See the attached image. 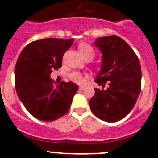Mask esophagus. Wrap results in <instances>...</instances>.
Masks as SVG:
<instances>
[{
  "label": "esophagus",
  "mask_w": 158,
  "mask_h": 158,
  "mask_svg": "<svg viewBox=\"0 0 158 158\" xmlns=\"http://www.w3.org/2000/svg\"><path fill=\"white\" fill-rule=\"evenodd\" d=\"M85 89V86H84V85H81V86H79V89H80V90H84Z\"/></svg>",
  "instance_id": "obj_1"
}]
</instances>
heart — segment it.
I'll use <instances>...</instances> for the list:
<instances>
[{
    "mask_svg": "<svg viewBox=\"0 0 158 158\" xmlns=\"http://www.w3.org/2000/svg\"><path fill=\"white\" fill-rule=\"evenodd\" d=\"M79 50L84 58L88 56H92L93 58L94 55H95V51H94V49L92 48V46L89 45L88 44H85V43H82V44H79ZM85 76L86 77L87 75L83 76L82 73L77 71H75L70 73L69 78L70 80L76 82V83L82 84L85 81Z\"/></svg>",
    "mask_w": 158,
    "mask_h": 158,
    "instance_id": "obj_1",
    "label": "heart"
}]
</instances>
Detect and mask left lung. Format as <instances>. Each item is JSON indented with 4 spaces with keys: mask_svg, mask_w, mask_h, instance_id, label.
<instances>
[{
    "mask_svg": "<svg viewBox=\"0 0 158 158\" xmlns=\"http://www.w3.org/2000/svg\"><path fill=\"white\" fill-rule=\"evenodd\" d=\"M102 53L101 71L95 82L108 88L95 89L89 101L92 112L101 120L115 122L128 115L141 88V69L138 56L118 36H102L94 43Z\"/></svg>",
    "mask_w": 158,
    "mask_h": 158,
    "instance_id": "obj_1",
    "label": "left lung"
}]
</instances>
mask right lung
<instances>
[{
	"label": "right lung",
	"mask_w": 158,
	"mask_h": 158,
	"mask_svg": "<svg viewBox=\"0 0 158 158\" xmlns=\"http://www.w3.org/2000/svg\"><path fill=\"white\" fill-rule=\"evenodd\" d=\"M74 39L47 38L33 41L22 50L14 70L16 91L26 109L36 118L52 122L69 111L79 86L71 82L55 85L50 79Z\"/></svg>",
	"instance_id": "right-lung-1"
}]
</instances>
